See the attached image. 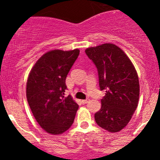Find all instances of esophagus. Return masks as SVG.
Masks as SVG:
<instances>
[{"mask_svg": "<svg viewBox=\"0 0 160 160\" xmlns=\"http://www.w3.org/2000/svg\"><path fill=\"white\" fill-rule=\"evenodd\" d=\"M89 101H90L89 99H86V100H82V101H81V102H82V104H88V102H89Z\"/></svg>", "mask_w": 160, "mask_h": 160, "instance_id": "34e87169", "label": "esophagus"}]
</instances>
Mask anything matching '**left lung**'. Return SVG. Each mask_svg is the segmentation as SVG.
<instances>
[{
  "label": "left lung",
  "instance_id": "left-lung-1",
  "mask_svg": "<svg viewBox=\"0 0 160 160\" xmlns=\"http://www.w3.org/2000/svg\"><path fill=\"white\" fill-rule=\"evenodd\" d=\"M98 68L100 89L105 90L96 123L109 132L123 129L138 107L139 81L132 61L121 48L104 43L85 50Z\"/></svg>",
  "mask_w": 160,
  "mask_h": 160
}]
</instances>
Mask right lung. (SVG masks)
Here are the masks:
<instances>
[{
	"label": "right lung",
	"instance_id": "1",
	"mask_svg": "<svg viewBox=\"0 0 160 160\" xmlns=\"http://www.w3.org/2000/svg\"><path fill=\"white\" fill-rule=\"evenodd\" d=\"M80 50L54 49L43 54L31 70L26 97L38 125L48 133L60 135L73 123L78 104L65 97L66 78Z\"/></svg>",
	"mask_w": 160,
	"mask_h": 160
}]
</instances>
